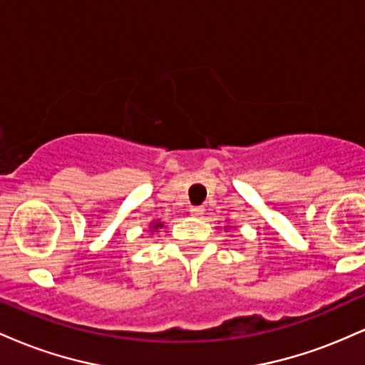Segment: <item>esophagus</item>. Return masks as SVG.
<instances>
[{
    "label": "esophagus",
    "instance_id": "34e87169",
    "mask_svg": "<svg viewBox=\"0 0 365 365\" xmlns=\"http://www.w3.org/2000/svg\"><path fill=\"white\" fill-rule=\"evenodd\" d=\"M190 212H192V215H194V216L200 217V216L204 215V207H202V206H192V207H190Z\"/></svg>",
    "mask_w": 365,
    "mask_h": 365
}]
</instances>
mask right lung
Wrapping results in <instances>:
<instances>
[{
	"label": "right lung",
	"mask_w": 365,
	"mask_h": 365,
	"mask_svg": "<svg viewBox=\"0 0 365 365\" xmlns=\"http://www.w3.org/2000/svg\"><path fill=\"white\" fill-rule=\"evenodd\" d=\"M163 226H165V225H163V223H156V221H154V223H150V228H153L154 232H156L158 228H163Z\"/></svg>",
	"instance_id": "obj_1"
}]
</instances>
